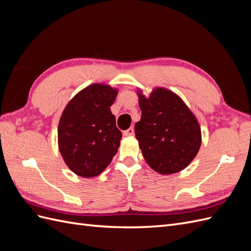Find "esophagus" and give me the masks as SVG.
<instances>
[{
    "instance_id": "1",
    "label": "esophagus",
    "mask_w": 251,
    "mask_h": 251,
    "mask_svg": "<svg viewBox=\"0 0 251 251\" xmlns=\"http://www.w3.org/2000/svg\"><path fill=\"white\" fill-rule=\"evenodd\" d=\"M133 135H134V128L133 127L127 128L126 131L124 132V136H126V137H128V136H133Z\"/></svg>"
}]
</instances>
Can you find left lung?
Listing matches in <instances>:
<instances>
[{
	"label": "left lung",
	"instance_id": "1",
	"mask_svg": "<svg viewBox=\"0 0 251 251\" xmlns=\"http://www.w3.org/2000/svg\"><path fill=\"white\" fill-rule=\"evenodd\" d=\"M141 119L136 139L147 163L155 172L171 175L184 170L201 147V128L194 113L172 91L155 88L149 97L137 91Z\"/></svg>",
	"mask_w": 251,
	"mask_h": 251
}]
</instances>
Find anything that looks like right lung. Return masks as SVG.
I'll return each mask as SVG.
<instances>
[{
  "label": "right lung",
  "instance_id": "add662e5",
  "mask_svg": "<svg viewBox=\"0 0 251 251\" xmlns=\"http://www.w3.org/2000/svg\"><path fill=\"white\" fill-rule=\"evenodd\" d=\"M118 89L92 83L68 102L57 127L58 149L65 163L82 178L101 174L116 155L123 134L110 107Z\"/></svg>",
  "mask_w": 251,
  "mask_h": 251
}]
</instances>
